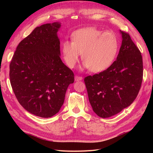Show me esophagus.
I'll list each match as a JSON object with an SVG mask.
<instances>
[{"label":"esophagus","instance_id":"34e87169","mask_svg":"<svg viewBox=\"0 0 153 153\" xmlns=\"http://www.w3.org/2000/svg\"><path fill=\"white\" fill-rule=\"evenodd\" d=\"M82 76H77V75H76V76H75V80H76V81H79V80H82Z\"/></svg>","mask_w":153,"mask_h":153}]
</instances>
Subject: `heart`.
<instances>
[{
  "label": "heart",
  "mask_w": 153,
  "mask_h": 153,
  "mask_svg": "<svg viewBox=\"0 0 153 153\" xmlns=\"http://www.w3.org/2000/svg\"><path fill=\"white\" fill-rule=\"evenodd\" d=\"M72 42L64 41L62 51L67 66L74 68L82 54L84 67L92 72H100L109 67L117 55L119 42L117 36L111 31L103 32L95 27L76 31Z\"/></svg>",
  "instance_id": "b5f03b06"
}]
</instances>
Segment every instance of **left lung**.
<instances>
[{"mask_svg":"<svg viewBox=\"0 0 153 153\" xmlns=\"http://www.w3.org/2000/svg\"><path fill=\"white\" fill-rule=\"evenodd\" d=\"M121 33L123 40L117 59L106 70L84 78L92 109L102 118L129 107L138 96L143 78L140 51L128 33Z\"/></svg>","mask_w":153,"mask_h":153,"instance_id":"8db88e82","label":"left lung"}]
</instances>
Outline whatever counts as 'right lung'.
<instances>
[{
	"mask_svg": "<svg viewBox=\"0 0 153 153\" xmlns=\"http://www.w3.org/2000/svg\"><path fill=\"white\" fill-rule=\"evenodd\" d=\"M55 22L36 27L18 45L10 63V82L20 105L44 118L57 113L74 74L60 58Z\"/></svg>",
	"mask_w": 153,
	"mask_h": 153,
	"instance_id": "add662e5",
	"label": "right lung"
}]
</instances>
